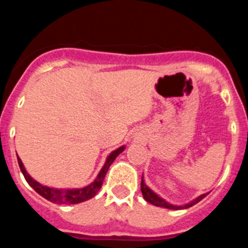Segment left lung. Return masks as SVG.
Masks as SVG:
<instances>
[{
	"label": "left lung",
	"mask_w": 248,
	"mask_h": 248,
	"mask_svg": "<svg viewBox=\"0 0 248 248\" xmlns=\"http://www.w3.org/2000/svg\"><path fill=\"white\" fill-rule=\"evenodd\" d=\"M140 185H141V192H143L144 199H145V200L148 201V202L153 203V205H155V206H159V207H165V209H171V210H181V209H187V207H191V206H194L195 203H198L199 201L202 200V199L205 198L206 195H207V194L201 195V196H199L198 199H195L194 201H191V202L187 203V205L174 206V205H171V203H168L165 200H163V199L160 198V196H157V195L155 194V192L151 191V190L149 189L148 186H146L145 184H144L143 177H141V184H140Z\"/></svg>",
	"instance_id": "8db88e82"
}]
</instances>
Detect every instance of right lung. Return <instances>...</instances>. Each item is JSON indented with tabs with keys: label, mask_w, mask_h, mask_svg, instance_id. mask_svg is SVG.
Instances as JSON below:
<instances>
[{
	"label": "right lung",
	"mask_w": 248,
	"mask_h": 248,
	"mask_svg": "<svg viewBox=\"0 0 248 248\" xmlns=\"http://www.w3.org/2000/svg\"><path fill=\"white\" fill-rule=\"evenodd\" d=\"M124 150V146L117 149L115 151H113L110 155L108 156L107 161H105L104 166L100 170L99 175L97 176V179L91 184V185L85 186L83 189H52V187H47V186H43L41 184L37 183L36 180H33L30 175L27 174V171L25 170V166L22 164L21 159L17 156V160H18V165L19 169H21L22 174L25 176L26 181L30 184V186H32L37 192H38L41 196H43L45 199H47L48 201L53 203H79L83 202V201H87L89 199H92L93 196L97 195V192L99 191L100 187L103 185V180H104L105 175H107V171H108L109 166L113 164V161L115 160V157Z\"/></svg>",
	"instance_id": "add662e5"
}]
</instances>
